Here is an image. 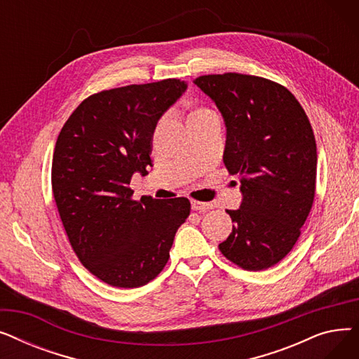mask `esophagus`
<instances>
[{
  "label": "esophagus",
  "instance_id": "esophagus-1",
  "mask_svg": "<svg viewBox=\"0 0 359 359\" xmlns=\"http://www.w3.org/2000/svg\"><path fill=\"white\" fill-rule=\"evenodd\" d=\"M191 205H192V210L198 211V212H206V211H210L212 208L211 203H208V202H199V201H195V199L191 201Z\"/></svg>",
  "mask_w": 359,
  "mask_h": 359
}]
</instances>
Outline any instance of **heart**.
<instances>
[{"mask_svg":"<svg viewBox=\"0 0 359 359\" xmlns=\"http://www.w3.org/2000/svg\"><path fill=\"white\" fill-rule=\"evenodd\" d=\"M211 113H212V111H210L208 109H205V107H196V109L191 113L189 121L198 119V118H202V116H206V115H211Z\"/></svg>","mask_w":359,"mask_h":359,"instance_id":"1","label":"heart"}]
</instances>
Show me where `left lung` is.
<instances>
[{
    "instance_id": "1",
    "label": "left lung",
    "mask_w": 359,
    "mask_h": 359,
    "mask_svg": "<svg viewBox=\"0 0 359 359\" xmlns=\"http://www.w3.org/2000/svg\"><path fill=\"white\" fill-rule=\"evenodd\" d=\"M221 111L224 164L240 176L238 210L221 253L248 271L268 269L297 243L314 201L317 148L310 121L284 86L225 72L194 81Z\"/></svg>"
}]
</instances>
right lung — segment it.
<instances>
[{"label": "right lung", "instance_id": "add662e5", "mask_svg": "<svg viewBox=\"0 0 359 359\" xmlns=\"http://www.w3.org/2000/svg\"><path fill=\"white\" fill-rule=\"evenodd\" d=\"M187 84L176 79L104 90L72 111L56 140L52 192L71 248L100 280L138 288L165 266L191 202L134 201L135 173L148 175L153 134Z\"/></svg>", "mask_w": 359, "mask_h": 359}]
</instances>
